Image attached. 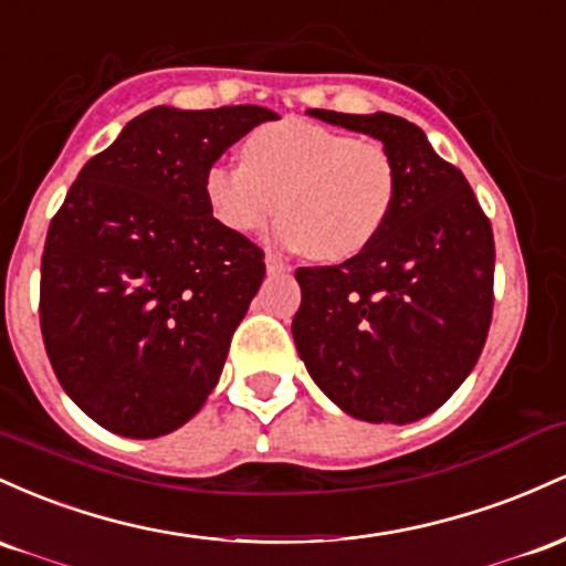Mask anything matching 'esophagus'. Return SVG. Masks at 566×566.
<instances>
[{
	"label": "esophagus",
	"mask_w": 566,
	"mask_h": 566,
	"mask_svg": "<svg viewBox=\"0 0 566 566\" xmlns=\"http://www.w3.org/2000/svg\"><path fill=\"white\" fill-rule=\"evenodd\" d=\"M264 264H266V272H289L291 270V266L285 264L281 256H277V253H266Z\"/></svg>",
	"instance_id": "esophagus-1"
}]
</instances>
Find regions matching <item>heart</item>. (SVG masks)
<instances>
[{
  "label": "heart",
  "mask_w": 566,
  "mask_h": 566,
  "mask_svg": "<svg viewBox=\"0 0 566 566\" xmlns=\"http://www.w3.org/2000/svg\"><path fill=\"white\" fill-rule=\"evenodd\" d=\"M245 163H213L202 189L227 230H264L281 208L277 240L317 262H347L385 230L398 195L392 155L377 142L281 119L245 138Z\"/></svg>",
  "instance_id": "b5f03b06"
}]
</instances>
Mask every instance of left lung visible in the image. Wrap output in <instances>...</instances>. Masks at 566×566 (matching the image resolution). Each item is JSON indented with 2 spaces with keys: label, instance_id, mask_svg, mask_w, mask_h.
Segmentation results:
<instances>
[{
  "label": "left lung",
  "instance_id": "1",
  "mask_svg": "<svg viewBox=\"0 0 566 566\" xmlns=\"http://www.w3.org/2000/svg\"><path fill=\"white\" fill-rule=\"evenodd\" d=\"M382 142L398 195L382 234L334 266H300L296 350L345 415L417 422L447 403L479 360L492 323L494 238L465 176L428 136L387 112L307 109Z\"/></svg>",
  "mask_w": 566,
  "mask_h": 566
}]
</instances>
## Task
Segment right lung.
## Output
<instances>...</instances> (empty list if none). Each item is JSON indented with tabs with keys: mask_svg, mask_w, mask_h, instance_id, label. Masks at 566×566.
<instances>
[{
	"mask_svg": "<svg viewBox=\"0 0 566 566\" xmlns=\"http://www.w3.org/2000/svg\"><path fill=\"white\" fill-rule=\"evenodd\" d=\"M264 106L155 109L85 163L42 253L44 350L66 396L128 438L174 433L219 382L264 253L213 219L206 170Z\"/></svg>",
	"mask_w": 566,
	"mask_h": 566,
	"instance_id": "right-lung-1",
	"label": "right lung"
}]
</instances>
